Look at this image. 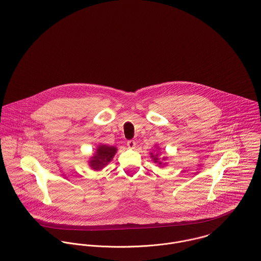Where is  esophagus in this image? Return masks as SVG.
Listing matches in <instances>:
<instances>
[{"label":"esophagus","mask_w":261,"mask_h":261,"mask_svg":"<svg viewBox=\"0 0 261 261\" xmlns=\"http://www.w3.org/2000/svg\"><path fill=\"white\" fill-rule=\"evenodd\" d=\"M127 146H128V148H130V149H134V148L136 147V142H135L134 140H129V141L127 142Z\"/></svg>","instance_id":"34e87169"}]
</instances>
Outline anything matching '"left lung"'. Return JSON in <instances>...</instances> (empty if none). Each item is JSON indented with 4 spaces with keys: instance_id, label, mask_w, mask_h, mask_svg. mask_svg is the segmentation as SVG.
Masks as SVG:
<instances>
[{
    "instance_id": "obj_1",
    "label": "left lung",
    "mask_w": 261,
    "mask_h": 261,
    "mask_svg": "<svg viewBox=\"0 0 261 261\" xmlns=\"http://www.w3.org/2000/svg\"><path fill=\"white\" fill-rule=\"evenodd\" d=\"M157 149H158V151L157 152H150V157L152 158V160H153V162L154 163H157L158 165H159V167H162V166H164L165 164H166V160H167V157H161L160 158V154H161V152L159 153V148L157 147Z\"/></svg>"
}]
</instances>
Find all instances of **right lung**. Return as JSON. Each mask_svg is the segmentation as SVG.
<instances>
[{
	"mask_svg": "<svg viewBox=\"0 0 261 261\" xmlns=\"http://www.w3.org/2000/svg\"><path fill=\"white\" fill-rule=\"evenodd\" d=\"M116 152L117 148L115 146L98 145V147L95 150V153H93V155L90 157L88 164L91 167V169L95 171L102 170L105 166L108 165L109 162L112 161Z\"/></svg>",
	"mask_w": 261,
	"mask_h": 261,
	"instance_id": "right-lung-1",
	"label": "right lung"
}]
</instances>
